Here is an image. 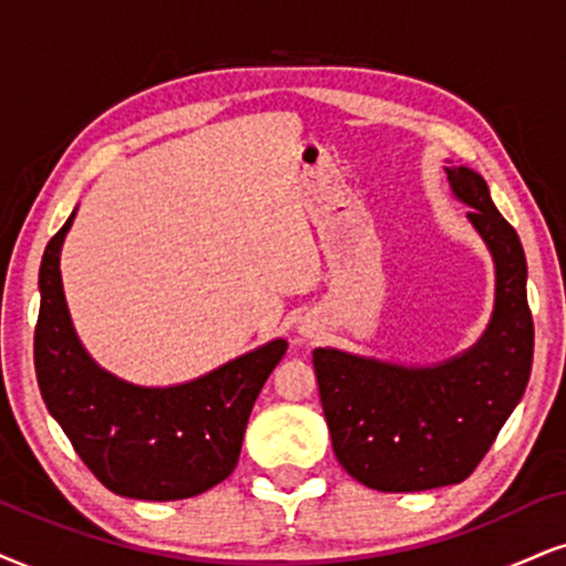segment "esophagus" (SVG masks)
<instances>
[{
	"mask_svg": "<svg viewBox=\"0 0 566 566\" xmlns=\"http://www.w3.org/2000/svg\"><path fill=\"white\" fill-rule=\"evenodd\" d=\"M305 334H311V332H305Z\"/></svg>",
	"mask_w": 566,
	"mask_h": 566,
	"instance_id": "1",
	"label": "esophagus"
}]
</instances>
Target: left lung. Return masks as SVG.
Segmentation results:
<instances>
[{
	"mask_svg": "<svg viewBox=\"0 0 566 566\" xmlns=\"http://www.w3.org/2000/svg\"><path fill=\"white\" fill-rule=\"evenodd\" d=\"M496 263V307L481 342L436 368H405L313 349L318 395L336 460L376 491L410 493L462 483L483 460L525 395L533 366L527 263L514 227L489 185L468 167H447Z\"/></svg>",
	"mask_w": 566,
	"mask_h": 566,
	"instance_id": "8db88e82",
	"label": "left lung"
}]
</instances>
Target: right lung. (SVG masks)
<instances>
[{"mask_svg":"<svg viewBox=\"0 0 566 566\" xmlns=\"http://www.w3.org/2000/svg\"><path fill=\"white\" fill-rule=\"evenodd\" d=\"M75 213L41 259L33 363L41 397L85 468L106 489L143 502H177L232 475L255 397L287 342L238 357L169 389L119 381L77 342L60 276V248Z\"/></svg>","mask_w":566,"mask_h":566,"instance_id":"1","label":"right lung"}]
</instances>
